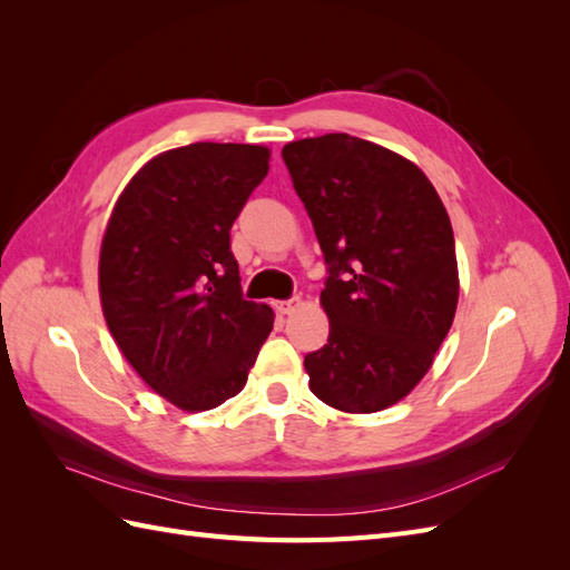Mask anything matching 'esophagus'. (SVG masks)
Here are the masks:
<instances>
[{
	"mask_svg": "<svg viewBox=\"0 0 570 570\" xmlns=\"http://www.w3.org/2000/svg\"><path fill=\"white\" fill-rule=\"evenodd\" d=\"M302 304V297H289V299H281V302H275V308H278L281 314H292L295 312V308Z\"/></svg>",
	"mask_w": 570,
	"mask_h": 570,
	"instance_id": "1",
	"label": "esophagus"
}]
</instances>
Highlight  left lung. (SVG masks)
Returning a JSON list of instances; mask_svg holds the SVG:
<instances>
[{"label":"left lung","instance_id":"1","mask_svg":"<svg viewBox=\"0 0 570 570\" xmlns=\"http://www.w3.org/2000/svg\"><path fill=\"white\" fill-rule=\"evenodd\" d=\"M325 258L331 335L304 356L327 406L373 413L406 396L454 321L459 273L442 199L419 166L347 132L283 147Z\"/></svg>","mask_w":570,"mask_h":570}]
</instances>
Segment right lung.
<instances>
[{
	"instance_id": "add662e5",
	"label": "right lung",
	"mask_w": 570,
	"mask_h": 570,
	"mask_svg": "<svg viewBox=\"0 0 570 570\" xmlns=\"http://www.w3.org/2000/svg\"><path fill=\"white\" fill-rule=\"evenodd\" d=\"M258 145L195 142L145 164L118 197L99 254V295L116 344L142 381L185 411L247 383L273 331L247 302L230 228L268 174Z\"/></svg>"
}]
</instances>
